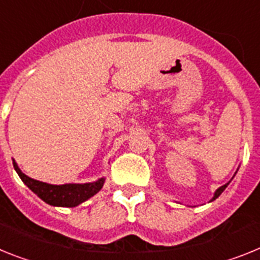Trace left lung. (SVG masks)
<instances>
[{
	"label": "left lung",
	"instance_id": "obj_1",
	"mask_svg": "<svg viewBox=\"0 0 260 260\" xmlns=\"http://www.w3.org/2000/svg\"><path fill=\"white\" fill-rule=\"evenodd\" d=\"M236 174H237V172H236ZM234 176H236V175H234ZM230 181H232V180H230ZM230 181H229V183H226L225 185H222V187H219L218 189H217L216 192H214V196L212 197V200H210V201H214V200H216V199H218V196H219V194L222 193L223 190L226 189V187H228V185H229V184H230Z\"/></svg>",
	"mask_w": 260,
	"mask_h": 260
}]
</instances>
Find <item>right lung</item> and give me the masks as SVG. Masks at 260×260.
<instances>
[{
  "instance_id": "1",
  "label": "right lung",
  "mask_w": 260,
  "mask_h": 260,
  "mask_svg": "<svg viewBox=\"0 0 260 260\" xmlns=\"http://www.w3.org/2000/svg\"><path fill=\"white\" fill-rule=\"evenodd\" d=\"M14 170L17 171L18 176L28 188H30L39 199H42L44 203L52 206H63V208H75L81 203L86 201L96 193H99L101 188L104 187L105 177H101L99 180L92 181V183L84 184H61V185H55V184L43 183V181L34 180L24 175L19 170L18 164L13 160Z\"/></svg>"
}]
</instances>
